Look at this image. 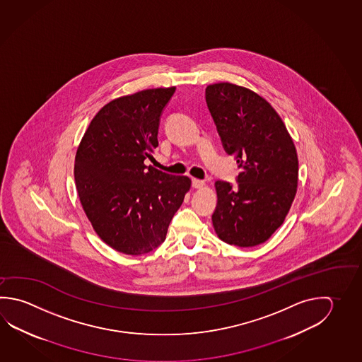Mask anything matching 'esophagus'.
Here are the masks:
<instances>
[{
    "label": "esophagus",
    "mask_w": 362,
    "mask_h": 362,
    "mask_svg": "<svg viewBox=\"0 0 362 362\" xmlns=\"http://www.w3.org/2000/svg\"><path fill=\"white\" fill-rule=\"evenodd\" d=\"M191 181H192V187H195V189H202V187H203V186L205 185V182L203 181V180L192 178Z\"/></svg>",
    "instance_id": "obj_1"
}]
</instances>
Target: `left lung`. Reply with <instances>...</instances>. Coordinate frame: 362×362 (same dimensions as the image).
Here are the masks:
<instances>
[{
	"instance_id": "obj_1",
	"label": "left lung",
	"mask_w": 362,
	"mask_h": 362,
	"mask_svg": "<svg viewBox=\"0 0 362 362\" xmlns=\"http://www.w3.org/2000/svg\"><path fill=\"white\" fill-rule=\"evenodd\" d=\"M205 100L224 151L236 156L237 186L217 181L213 227L224 243L252 247L265 243L288 214L298 182L297 151L282 119L247 88L217 83Z\"/></svg>"
}]
</instances>
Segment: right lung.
<instances>
[{
    "label": "right lung",
    "instance_id": "1",
    "mask_svg": "<svg viewBox=\"0 0 362 362\" xmlns=\"http://www.w3.org/2000/svg\"><path fill=\"white\" fill-rule=\"evenodd\" d=\"M176 86L145 89L99 110L80 141L74 176L80 203L102 241L126 255L151 252L190 190L146 158L158 146L159 119Z\"/></svg>",
    "mask_w": 362,
    "mask_h": 362
}]
</instances>
